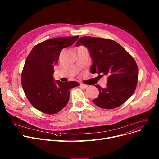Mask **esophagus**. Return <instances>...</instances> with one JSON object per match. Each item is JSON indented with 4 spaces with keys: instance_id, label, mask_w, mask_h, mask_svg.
Wrapping results in <instances>:
<instances>
[{
    "instance_id": "obj_1",
    "label": "esophagus",
    "mask_w": 159,
    "mask_h": 159,
    "mask_svg": "<svg viewBox=\"0 0 159 159\" xmlns=\"http://www.w3.org/2000/svg\"><path fill=\"white\" fill-rule=\"evenodd\" d=\"M80 86L81 88H84V89H86L88 87V85H86V84H80Z\"/></svg>"
}]
</instances>
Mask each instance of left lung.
<instances>
[{
  "label": "left lung",
  "mask_w": 159,
  "mask_h": 159,
  "mask_svg": "<svg viewBox=\"0 0 159 159\" xmlns=\"http://www.w3.org/2000/svg\"><path fill=\"white\" fill-rule=\"evenodd\" d=\"M80 45L88 48L93 60L91 73L107 76L105 88L95 85L99 95L93 102L102 109L120 106L132 96L137 86L138 68L135 60L122 46L111 39L82 37L75 44L76 47Z\"/></svg>",
  "instance_id": "obj_1"
}]
</instances>
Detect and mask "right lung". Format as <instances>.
Wrapping results in <instances>:
<instances>
[{
  "instance_id": "1",
  "label": "right lung",
  "mask_w": 159,
  "mask_h": 159,
  "mask_svg": "<svg viewBox=\"0 0 159 159\" xmlns=\"http://www.w3.org/2000/svg\"><path fill=\"white\" fill-rule=\"evenodd\" d=\"M79 36L52 38L36 45L28 55L22 73V85L30 103L48 114L59 112L68 103L70 90L80 84L55 80L54 68L61 51L75 43Z\"/></svg>"
}]
</instances>
